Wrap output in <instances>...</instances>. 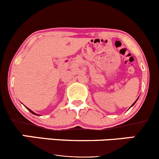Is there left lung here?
<instances>
[{
  "mask_svg": "<svg viewBox=\"0 0 159 159\" xmlns=\"http://www.w3.org/2000/svg\"><path fill=\"white\" fill-rule=\"evenodd\" d=\"M136 101H137V100H136ZM136 101H135V102H136ZM135 102H134V103H133V104H132V106H133V105H134V104H135Z\"/></svg>",
  "mask_w": 159,
  "mask_h": 159,
  "instance_id": "obj_1",
  "label": "left lung"
}]
</instances>
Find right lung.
<instances>
[{
	"mask_svg": "<svg viewBox=\"0 0 159 159\" xmlns=\"http://www.w3.org/2000/svg\"><path fill=\"white\" fill-rule=\"evenodd\" d=\"M28 109V110H29V111H30V112H31V113L34 114V115H37V114H36V113H34V112H33V111H31V110H30V109ZM37 116H38V115H37Z\"/></svg>",
	"mask_w": 159,
	"mask_h": 159,
	"instance_id": "add662e5",
	"label": "right lung"
}]
</instances>
